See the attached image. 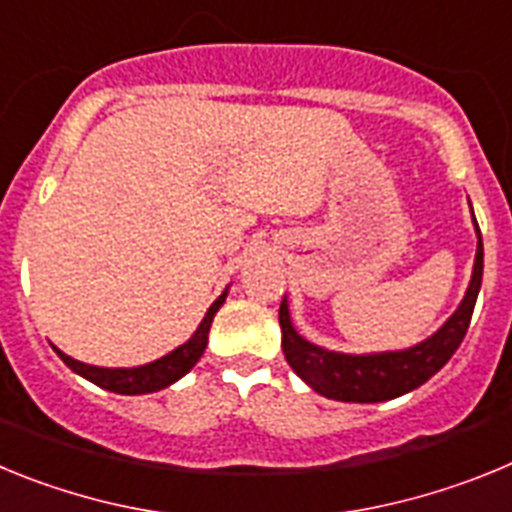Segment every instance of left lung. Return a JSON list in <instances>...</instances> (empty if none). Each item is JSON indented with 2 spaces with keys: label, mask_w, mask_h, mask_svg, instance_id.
Returning <instances> with one entry per match:
<instances>
[{
  "label": "left lung",
  "mask_w": 512,
  "mask_h": 512,
  "mask_svg": "<svg viewBox=\"0 0 512 512\" xmlns=\"http://www.w3.org/2000/svg\"><path fill=\"white\" fill-rule=\"evenodd\" d=\"M474 217V215H472ZM477 228V256H474L472 282L467 295L441 328L431 338L405 351H382V354H338L315 343L305 341L289 318L287 297L279 307V325H282V351L287 364L295 369L297 377L307 382L318 395L341 402H384L395 400L405 392L415 390L433 377L446 361L454 356L459 343L464 341L472 320L474 302L482 287V233Z\"/></svg>",
  "instance_id": "1"
}]
</instances>
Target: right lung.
<instances>
[{
    "label": "right lung",
    "mask_w": 512,
    "mask_h": 512,
    "mask_svg": "<svg viewBox=\"0 0 512 512\" xmlns=\"http://www.w3.org/2000/svg\"><path fill=\"white\" fill-rule=\"evenodd\" d=\"M225 297H228V289L212 302L210 310H207L205 318H202L200 328L194 330V336L189 338L187 343L174 348L171 354L151 361V364L133 366V369H104V366H92L84 364V361L71 359V356H66L63 351H58L56 346L53 348H56V354L61 356V361L69 366L71 372L89 379V382H94L97 387H102V390L117 392V395H148V392L164 390V387L174 384L176 379H182L184 374L200 361V356L205 354L207 348V333H210L212 318H215V312L223 307Z\"/></svg>",
    "instance_id": "add662e5"
}]
</instances>
